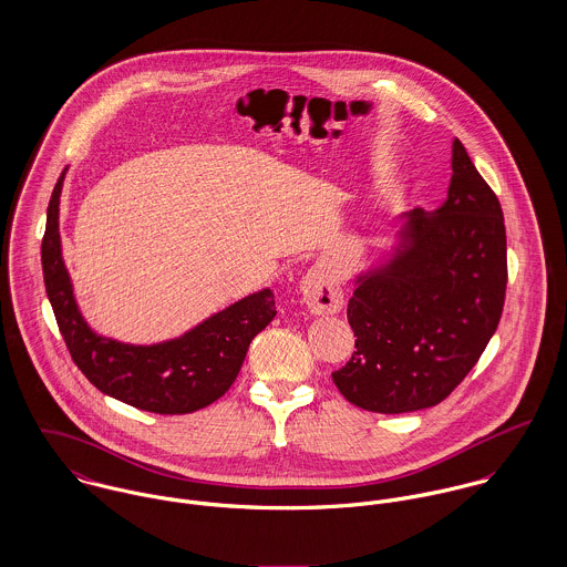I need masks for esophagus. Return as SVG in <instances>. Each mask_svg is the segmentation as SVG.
Wrapping results in <instances>:
<instances>
[{"label": "esophagus", "mask_w": 567, "mask_h": 567, "mask_svg": "<svg viewBox=\"0 0 567 567\" xmlns=\"http://www.w3.org/2000/svg\"><path fill=\"white\" fill-rule=\"evenodd\" d=\"M303 303L315 315H336L342 308V290L329 270L315 266L301 281Z\"/></svg>", "instance_id": "34e87169"}]
</instances>
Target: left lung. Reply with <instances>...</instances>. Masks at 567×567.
Returning a JSON list of instances; mask_svg holds the SVG:
<instances>
[{"label": "left lung", "instance_id": "1", "mask_svg": "<svg viewBox=\"0 0 567 567\" xmlns=\"http://www.w3.org/2000/svg\"><path fill=\"white\" fill-rule=\"evenodd\" d=\"M504 292L502 207L454 140L445 203L404 214L389 259L355 277L347 308L355 351L333 384L382 414L441 404L483 355Z\"/></svg>", "mask_w": 567, "mask_h": 567}]
</instances>
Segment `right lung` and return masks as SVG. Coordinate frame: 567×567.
<instances>
[{"mask_svg":"<svg viewBox=\"0 0 567 567\" xmlns=\"http://www.w3.org/2000/svg\"><path fill=\"white\" fill-rule=\"evenodd\" d=\"M65 172L48 205L41 244L45 292L72 360L104 395L157 414H187L214 404L236 382L250 340L277 315L270 288L252 292L178 338L128 344L95 333L82 319L61 255L59 205Z\"/></svg>","mask_w":567,"mask_h":567,"instance_id":"obj_1","label":"right lung"}]
</instances>
